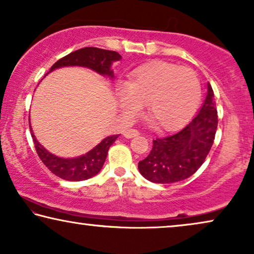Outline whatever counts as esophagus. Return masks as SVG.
<instances>
[{
  "instance_id": "1",
  "label": "esophagus",
  "mask_w": 254,
  "mask_h": 254,
  "mask_svg": "<svg viewBox=\"0 0 254 254\" xmlns=\"http://www.w3.org/2000/svg\"><path fill=\"white\" fill-rule=\"evenodd\" d=\"M123 134H124L125 138H132V137L138 136L139 132H138L136 129H129V130H124Z\"/></svg>"
}]
</instances>
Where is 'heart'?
Masks as SVG:
<instances>
[{
    "label": "heart",
    "mask_w": 254,
    "mask_h": 254,
    "mask_svg": "<svg viewBox=\"0 0 254 254\" xmlns=\"http://www.w3.org/2000/svg\"><path fill=\"white\" fill-rule=\"evenodd\" d=\"M127 117L137 116L147 103V115L160 129L173 130L187 122L201 99V83L194 70L175 64L155 62L131 74L117 89Z\"/></svg>",
    "instance_id": "heart-1"
}]
</instances>
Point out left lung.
I'll list each match as a JSON object with an SVG mask.
<instances>
[{
  "label": "left lung",
  "instance_id": "obj_1",
  "mask_svg": "<svg viewBox=\"0 0 254 254\" xmlns=\"http://www.w3.org/2000/svg\"><path fill=\"white\" fill-rule=\"evenodd\" d=\"M218 116L214 90L208 83L203 106L179 132L153 140L150 154L138 162V170L154 184H174L195 173L214 144Z\"/></svg>",
  "mask_w": 254,
  "mask_h": 254
}]
</instances>
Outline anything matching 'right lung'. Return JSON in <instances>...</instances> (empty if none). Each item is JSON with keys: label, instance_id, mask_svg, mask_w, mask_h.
<instances>
[{"label": "right lung", "instance_id": "obj_1", "mask_svg": "<svg viewBox=\"0 0 254 254\" xmlns=\"http://www.w3.org/2000/svg\"><path fill=\"white\" fill-rule=\"evenodd\" d=\"M122 57L116 51H109L99 49V47H83L74 52L67 54L64 58L59 59L54 65L51 67V70L66 66H82L95 70L101 75L114 77L113 70L110 69L111 64L114 62L121 60ZM31 136L35 143L36 152L43 161V164L56 174L57 177L64 179L67 181H82L96 175L102 168L104 161H106L109 147L114 144L120 134H115L104 138L101 143L89 151L88 153L81 155V157L65 159L59 158L57 155L50 153L45 150L42 145L36 139L35 134L32 133L31 127Z\"/></svg>", "mask_w": 254, "mask_h": 254}]
</instances>
